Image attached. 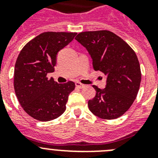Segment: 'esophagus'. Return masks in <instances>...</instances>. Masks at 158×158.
I'll return each mask as SVG.
<instances>
[{"label": "esophagus", "instance_id": "1", "mask_svg": "<svg viewBox=\"0 0 158 158\" xmlns=\"http://www.w3.org/2000/svg\"><path fill=\"white\" fill-rule=\"evenodd\" d=\"M75 85H76V87L79 88V89H83V88L85 87V85L80 83V82H76V83H75Z\"/></svg>", "mask_w": 158, "mask_h": 158}]
</instances>
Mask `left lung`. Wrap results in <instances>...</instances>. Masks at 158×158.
<instances>
[{
    "mask_svg": "<svg viewBox=\"0 0 158 158\" xmlns=\"http://www.w3.org/2000/svg\"><path fill=\"white\" fill-rule=\"evenodd\" d=\"M93 58L94 70L107 76L104 89L93 85L96 96L88 102L93 115L104 119L120 117L134 103L140 87V64L134 50L107 30L81 32L76 36Z\"/></svg>",
    "mask_w": 158,
    "mask_h": 158,
    "instance_id": "1",
    "label": "left lung"
}]
</instances>
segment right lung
<instances>
[{
	"label": "right lung",
	"instance_id": "right-lung-1",
	"mask_svg": "<svg viewBox=\"0 0 158 158\" xmlns=\"http://www.w3.org/2000/svg\"><path fill=\"white\" fill-rule=\"evenodd\" d=\"M76 32H43L23 47L14 69V89L23 109L35 119L50 121L62 115L75 84H58L47 77L54 71L57 54Z\"/></svg>",
	"mask_w": 158,
	"mask_h": 158
}]
</instances>
